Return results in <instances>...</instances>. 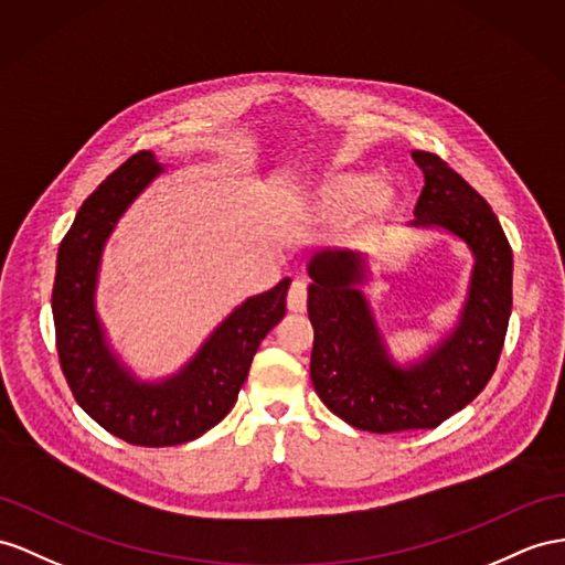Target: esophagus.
<instances>
[{
	"mask_svg": "<svg viewBox=\"0 0 565 565\" xmlns=\"http://www.w3.org/2000/svg\"><path fill=\"white\" fill-rule=\"evenodd\" d=\"M308 306V286L302 281H294L291 288H288L286 296V308L291 312H302Z\"/></svg>",
	"mask_w": 565,
	"mask_h": 565,
	"instance_id": "obj_1",
	"label": "esophagus"
}]
</instances>
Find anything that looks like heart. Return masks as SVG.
Listing matches in <instances>:
<instances>
[{"label": "heart", "mask_w": 565, "mask_h": 565, "mask_svg": "<svg viewBox=\"0 0 565 565\" xmlns=\"http://www.w3.org/2000/svg\"><path fill=\"white\" fill-rule=\"evenodd\" d=\"M380 181L363 171H339L327 177L308 200V214L315 222H334L363 210L377 195Z\"/></svg>", "instance_id": "1"}]
</instances>
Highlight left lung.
Masks as SVG:
<instances>
[{
    "label": "left lung",
    "instance_id": "left-lung-1",
    "mask_svg": "<svg viewBox=\"0 0 565 565\" xmlns=\"http://www.w3.org/2000/svg\"><path fill=\"white\" fill-rule=\"evenodd\" d=\"M425 173L413 226H439L475 255L470 296L456 331L425 363L401 370L386 358L358 284L365 255L322 250L310 265L315 329L310 380L324 406L365 431L434 429L482 392L497 370L513 306V253L489 202L439 154L415 150Z\"/></svg>",
    "mask_w": 565,
    "mask_h": 565
}]
</instances>
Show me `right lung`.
Listing matches in <instances>:
<instances>
[{"instance_id":"1","label":"right lung","mask_w":565,"mask_h":565,"mask_svg":"<svg viewBox=\"0 0 565 565\" xmlns=\"http://www.w3.org/2000/svg\"><path fill=\"white\" fill-rule=\"evenodd\" d=\"M159 171L154 154L140 150L97 185L60 245L52 288L56 353L71 394L99 427L145 448L193 441L224 420L259 343L284 320L291 284L284 279L245 300L177 377L162 384L136 382L109 353L93 298L107 236Z\"/></svg>"}]
</instances>
